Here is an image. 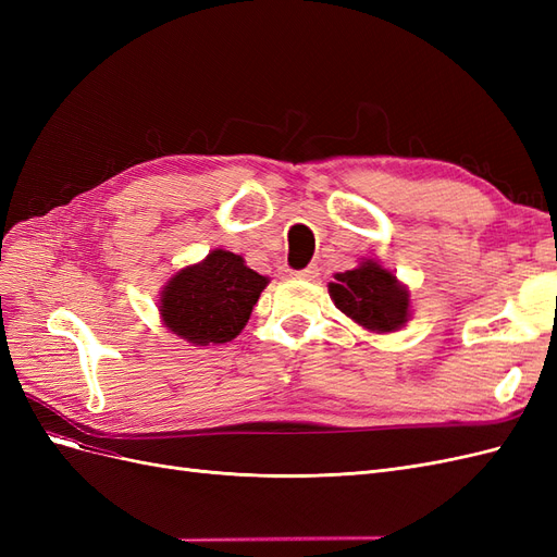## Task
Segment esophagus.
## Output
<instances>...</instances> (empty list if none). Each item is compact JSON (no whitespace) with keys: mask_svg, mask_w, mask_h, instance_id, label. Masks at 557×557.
Listing matches in <instances>:
<instances>
[{"mask_svg":"<svg viewBox=\"0 0 557 557\" xmlns=\"http://www.w3.org/2000/svg\"><path fill=\"white\" fill-rule=\"evenodd\" d=\"M295 278H307V281H313L318 276V267L315 264H309L305 269H299V272H293Z\"/></svg>","mask_w":557,"mask_h":557,"instance_id":"1","label":"esophagus"}]
</instances>
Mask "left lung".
<instances>
[{
  "instance_id": "obj_1",
  "label": "left lung",
  "mask_w": 557,
  "mask_h": 557,
  "mask_svg": "<svg viewBox=\"0 0 557 557\" xmlns=\"http://www.w3.org/2000/svg\"><path fill=\"white\" fill-rule=\"evenodd\" d=\"M330 297L336 309L367 330L395 332L409 318V290L372 260L336 274V283H330Z\"/></svg>"
}]
</instances>
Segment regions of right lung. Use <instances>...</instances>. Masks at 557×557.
<instances>
[{
	"mask_svg": "<svg viewBox=\"0 0 557 557\" xmlns=\"http://www.w3.org/2000/svg\"><path fill=\"white\" fill-rule=\"evenodd\" d=\"M264 288L267 278L246 267L242 256L218 248L164 285L162 320L190 344H225L244 330Z\"/></svg>",
	"mask_w": 557,
	"mask_h": 557,
	"instance_id": "right-lung-1",
	"label": "right lung"
}]
</instances>
